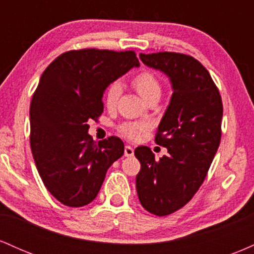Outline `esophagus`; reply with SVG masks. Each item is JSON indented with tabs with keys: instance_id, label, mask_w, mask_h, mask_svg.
Masks as SVG:
<instances>
[{
	"instance_id": "1",
	"label": "esophagus",
	"mask_w": 254,
	"mask_h": 254,
	"mask_svg": "<svg viewBox=\"0 0 254 254\" xmlns=\"http://www.w3.org/2000/svg\"><path fill=\"white\" fill-rule=\"evenodd\" d=\"M124 155L127 156V157H131L133 155V148L131 147V145H125Z\"/></svg>"
}]
</instances>
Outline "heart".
Listing matches in <instances>:
<instances>
[{"instance_id": "1", "label": "heart", "mask_w": 254, "mask_h": 254, "mask_svg": "<svg viewBox=\"0 0 254 254\" xmlns=\"http://www.w3.org/2000/svg\"><path fill=\"white\" fill-rule=\"evenodd\" d=\"M133 88L141 95L145 101H149L154 98H160L162 92V86L153 72L143 70L135 75L131 81ZM122 87L118 82H113L109 86L105 93V105L107 109H113L117 105L118 98L121 95ZM150 129V123L147 121L143 122H125L118 127V131L121 135L129 139H137L147 130Z\"/></svg>"}]
</instances>
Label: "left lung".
Masks as SVG:
<instances>
[{
	"label": "left lung",
	"instance_id": "obj_1",
	"mask_svg": "<svg viewBox=\"0 0 254 254\" xmlns=\"http://www.w3.org/2000/svg\"><path fill=\"white\" fill-rule=\"evenodd\" d=\"M139 58L165 72L173 89L155 136L168 154L155 160L150 148L135 149L141 162L136 176L139 202L150 214L166 216L190 202L208 174L221 141L222 99L209 71L192 56L157 52Z\"/></svg>",
	"mask_w": 254,
	"mask_h": 254
}]
</instances>
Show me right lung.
<instances>
[{
    "instance_id": "obj_1",
    "label": "right lung",
    "mask_w": 254,
    "mask_h": 254,
    "mask_svg": "<svg viewBox=\"0 0 254 254\" xmlns=\"http://www.w3.org/2000/svg\"><path fill=\"white\" fill-rule=\"evenodd\" d=\"M133 66L135 51L82 49L64 52L43 72L30 107L31 150L44 185L64 205L92 202L124 154L118 137L93 141L88 121L103 113L106 87Z\"/></svg>"
}]
</instances>
